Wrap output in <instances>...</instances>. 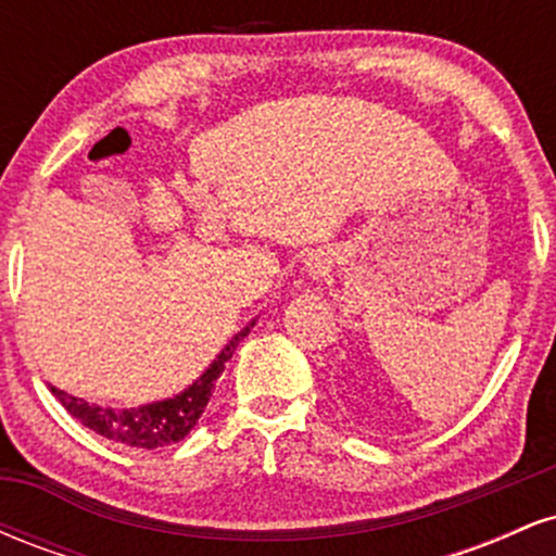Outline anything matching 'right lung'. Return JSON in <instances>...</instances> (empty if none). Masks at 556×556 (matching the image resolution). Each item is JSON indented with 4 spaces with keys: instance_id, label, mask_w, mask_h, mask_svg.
<instances>
[{
    "instance_id": "obj_1",
    "label": "right lung",
    "mask_w": 556,
    "mask_h": 556,
    "mask_svg": "<svg viewBox=\"0 0 556 556\" xmlns=\"http://www.w3.org/2000/svg\"><path fill=\"white\" fill-rule=\"evenodd\" d=\"M251 327L253 321L229 340V344L216 355L212 366L201 374V379H195L185 392L175 394L169 400L151 402V405L140 407H125V410H112V407H99L93 402L73 397V394L62 392L56 387H52V394L67 407L70 416L78 418L83 426L101 433V437L112 439V442L125 446H143V450L175 444L188 437L190 429L198 424V418H201V413L206 410L216 379L225 371V363L232 358L235 348H238L242 337H248Z\"/></svg>"
}]
</instances>
